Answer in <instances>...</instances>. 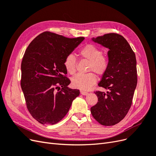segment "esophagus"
Masks as SVG:
<instances>
[{
  "label": "esophagus",
  "instance_id": "34e87169",
  "mask_svg": "<svg viewBox=\"0 0 156 156\" xmlns=\"http://www.w3.org/2000/svg\"><path fill=\"white\" fill-rule=\"evenodd\" d=\"M81 94H82V95L86 96V95H87V94H88V92H86V91H83V90H81Z\"/></svg>",
  "mask_w": 156,
  "mask_h": 156
}]
</instances>
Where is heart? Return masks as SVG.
I'll return each mask as SVG.
<instances>
[{
    "instance_id": "1",
    "label": "heart",
    "mask_w": 156,
    "mask_h": 156,
    "mask_svg": "<svg viewBox=\"0 0 156 156\" xmlns=\"http://www.w3.org/2000/svg\"><path fill=\"white\" fill-rule=\"evenodd\" d=\"M79 55L82 58L90 61L89 72H94L98 75H103L106 72L108 67V60L105 56L102 55V51L94 44H87L79 50ZM77 60L72 54L68 55L64 59V65L67 72L73 74L76 70ZM96 83V77L93 73L87 74L79 73L72 79L73 87L87 90Z\"/></svg>"
}]
</instances>
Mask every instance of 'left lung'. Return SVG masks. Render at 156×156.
Here are the masks:
<instances>
[{
  "instance_id": "obj_1",
  "label": "left lung",
  "mask_w": 156,
  "mask_h": 156,
  "mask_svg": "<svg viewBox=\"0 0 156 156\" xmlns=\"http://www.w3.org/2000/svg\"><path fill=\"white\" fill-rule=\"evenodd\" d=\"M108 49V67L98 86L108 91L94 92L96 104L90 108L92 115L103 126H114L128 112L137 83L135 54L124 37L109 33L92 39Z\"/></svg>"
}]
</instances>
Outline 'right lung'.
Here are the masks:
<instances>
[{
    "label": "right lung",
    "instance_id": "1",
    "mask_svg": "<svg viewBox=\"0 0 156 156\" xmlns=\"http://www.w3.org/2000/svg\"><path fill=\"white\" fill-rule=\"evenodd\" d=\"M68 38L46 31L36 37L21 62V87L27 107L41 124L58 123L67 114L79 90L68 87L64 61L84 40Z\"/></svg>",
    "mask_w": 156,
    "mask_h": 156
}]
</instances>
